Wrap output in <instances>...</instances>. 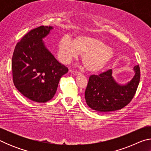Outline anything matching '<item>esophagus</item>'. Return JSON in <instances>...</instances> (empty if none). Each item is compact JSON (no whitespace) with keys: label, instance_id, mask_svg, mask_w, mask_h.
<instances>
[{"label":"esophagus","instance_id":"obj_1","mask_svg":"<svg viewBox=\"0 0 151 151\" xmlns=\"http://www.w3.org/2000/svg\"><path fill=\"white\" fill-rule=\"evenodd\" d=\"M69 72L70 73H72L73 75H75V76H78V75H81L80 74V73H78V72H77V71H75V70H69Z\"/></svg>","mask_w":151,"mask_h":151}]
</instances>
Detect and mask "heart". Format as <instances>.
I'll return each instance as SVG.
<instances>
[{
	"instance_id": "obj_1",
	"label": "heart",
	"mask_w": 151,
	"mask_h": 151,
	"mask_svg": "<svg viewBox=\"0 0 151 151\" xmlns=\"http://www.w3.org/2000/svg\"><path fill=\"white\" fill-rule=\"evenodd\" d=\"M81 54L86 70L97 73L103 70L114 57V52L105 41L99 38L78 36L73 40L64 36L58 43V56L63 63L70 62Z\"/></svg>"
}]
</instances>
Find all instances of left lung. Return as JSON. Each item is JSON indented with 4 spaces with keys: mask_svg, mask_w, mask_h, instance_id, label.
Wrapping results in <instances>:
<instances>
[{
    "mask_svg": "<svg viewBox=\"0 0 151 151\" xmlns=\"http://www.w3.org/2000/svg\"><path fill=\"white\" fill-rule=\"evenodd\" d=\"M133 70V78L124 85L114 81L111 69L99 75H91L85 93L87 105L101 112L117 111L127 106L133 99L140 81L139 66H135Z\"/></svg>",
    "mask_w": 151,
    "mask_h": 151,
    "instance_id": "obj_1",
    "label": "left lung"
}]
</instances>
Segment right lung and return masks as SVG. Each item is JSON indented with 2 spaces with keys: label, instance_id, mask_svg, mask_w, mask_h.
<instances>
[{
  "label": "right lung",
  "instance_id": "obj_1",
  "mask_svg": "<svg viewBox=\"0 0 151 151\" xmlns=\"http://www.w3.org/2000/svg\"><path fill=\"white\" fill-rule=\"evenodd\" d=\"M52 29V27L40 26L30 30L17 43L12 58L14 86L22 95L37 103L53 98L60 78L68 70L43 42Z\"/></svg>",
  "mask_w": 151,
  "mask_h": 151
}]
</instances>
